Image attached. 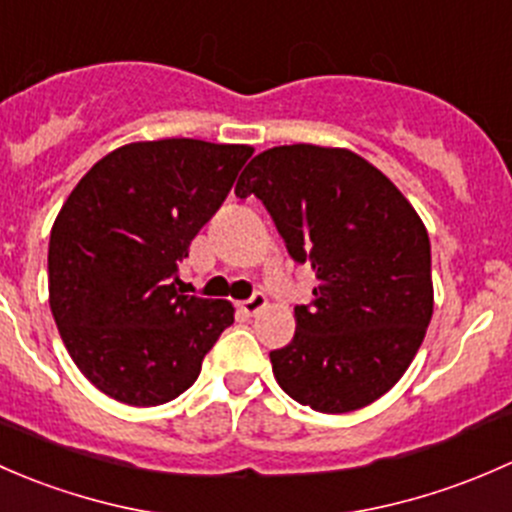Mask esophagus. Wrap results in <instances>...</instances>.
I'll return each mask as SVG.
<instances>
[{"mask_svg": "<svg viewBox=\"0 0 512 512\" xmlns=\"http://www.w3.org/2000/svg\"><path fill=\"white\" fill-rule=\"evenodd\" d=\"M266 305H268L266 295H263V293H254L249 300H241L239 308L244 310L246 315H256V313H261V310L266 308Z\"/></svg>", "mask_w": 512, "mask_h": 512, "instance_id": "1", "label": "esophagus"}]
</instances>
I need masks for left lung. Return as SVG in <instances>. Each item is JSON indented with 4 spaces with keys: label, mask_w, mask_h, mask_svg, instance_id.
<instances>
[{
    "label": "left lung",
    "mask_w": 512,
    "mask_h": 512,
    "mask_svg": "<svg viewBox=\"0 0 512 512\" xmlns=\"http://www.w3.org/2000/svg\"><path fill=\"white\" fill-rule=\"evenodd\" d=\"M249 194L318 278L310 305H295L293 340L271 352L276 382L315 412L367 407L412 365L434 313L424 221L345 147H271L236 182V197Z\"/></svg>",
    "instance_id": "obj_1"
}]
</instances>
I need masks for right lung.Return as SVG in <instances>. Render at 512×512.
Wrapping results in <instances>:
<instances>
[{
    "label": "right lung",
    "mask_w": 512,
    "mask_h": 512,
    "mask_svg": "<svg viewBox=\"0 0 512 512\" xmlns=\"http://www.w3.org/2000/svg\"><path fill=\"white\" fill-rule=\"evenodd\" d=\"M251 155L249 145L189 138L130 142L63 202L49 305L71 360L103 394L130 407L170 402L234 323L229 300L177 291V263Z\"/></svg>",
    "instance_id": "1"
}]
</instances>
